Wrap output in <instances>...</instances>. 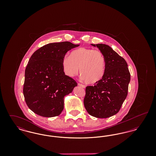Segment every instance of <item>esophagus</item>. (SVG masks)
<instances>
[{
  "label": "esophagus",
  "mask_w": 156,
  "mask_h": 156,
  "mask_svg": "<svg viewBox=\"0 0 156 156\" xmlns=\"http://www.w3.org/2000/svg\"><path fill=\"white\" fill-rule=\"evenodd\" d=\"M78 85L79 86L81 87L82 88H85V85H82V84H81V83H78Z\"/></svg>",
  "instance_id": "esophagus-1"
}]
</instances>
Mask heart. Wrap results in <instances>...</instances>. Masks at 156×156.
I'll list each match as a JSON object with an SVG mask.
<instances>
[{
    "mask_svg": "<svg viewBox=\"0 0 156 156\" xmlns=\"http://www.w3.org/2000/svg\"><path fill=\"white\" fill-rule=\"evenodd\" d=\"M65 74L71 77L80 74L81 78L88 84L99 81L104 76L106 62L103 52L98 50L81 47L71 53L70 57L62 59Z\"/></svg>",
    "mask_w": 156,
    "mask_h": 156,
    "instance_id": "obj_1",
    "label": "heart"
}]
</instances>
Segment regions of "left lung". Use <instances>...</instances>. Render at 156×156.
I'll use <instances>...</instances> for the list:
<instances>
[{
	"label": "left lung",
	"instance_id": "obj_1",
	"mask_svg": "<svg viewBox=\"0 0 156 156\" xmlns=\"http://www.w3.org/2000/svg\"><path fill=\"white\" fill-rule=\"evenodd\" d=\"M91 45L103 52L106 66L103 78L94 86L86 87L83 104L90 115L107 118L116 114L125 101L130 74L125 59L111 47L104 44Z\"/></svg>",
	"mask_w": 156,
	"mask_h": 156
}]
</instances>
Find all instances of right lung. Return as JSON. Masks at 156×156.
<instances>
[{
    "mask_svg": "<svg viewBox=\"0 0 156 156\" xmlns=\"http://www.w3.org/2000/svg\"><path fill=\"white\" fill-rule=\"evenodd\" d=\"M80 44L69 41L45 45L33 54L25 69L23 95L27 105L39 116L51 118L64 109L65 96L77 86L65 74L62 59Z\"/></svg>",
    "mask_w": 156,
    "mask_h": 156,
    "instance_id": "right-lung-1",
    "label": "right lung"
}]
</instances>
